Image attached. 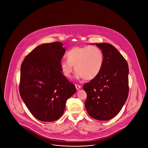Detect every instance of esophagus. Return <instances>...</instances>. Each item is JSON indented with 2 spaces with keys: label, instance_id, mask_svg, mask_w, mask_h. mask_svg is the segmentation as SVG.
<instances>
[{
  "label": "esophagus",
  "instance_id": "obj_1",
  "mask_svg": "<svg viewBox=\"0 0 148 148\" xmlns=\"http://www.w3.org/2000/svg\"><path fill=\"white\" fill-rule=\"evenodd\" d=\"M75 87H76V89H77V90H80L81 89V86L80 85H75Z\"/></svg>",
  "mask_w": 148,
  "mask_h": 148
}]
</instances>
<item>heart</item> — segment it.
<instances>
[{
    "label": "heart",
    "instance_id": "heart-1",
    "mask_svg": "<svg viewBox=\"0 0 148 148\" xmlns=\"http://www.w3.org/2000/svg\"><path fill=\"white\" fill-rule=\"evenodd\" d=\"M66 58L68 60L61 61L60 68L67 78L71 77L75 69L78 79L92 80L100 73L104 63L103 53L95 46L74 47L68 51Z\"/></svg>",
    "mask_w": 148,
    "mask_h": 148
}]
</instances>
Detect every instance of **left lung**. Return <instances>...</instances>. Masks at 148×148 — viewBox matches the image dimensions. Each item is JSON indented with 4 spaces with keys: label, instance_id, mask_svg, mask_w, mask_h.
Segmentation results:
<instances>
[{
    "label": "left lung",
    "instance_id": "left-lung-1",
    "mask_svg": "<svg viewBox=\"0 0 148 148\" xmlns=\"http://www.w3.org/2000/svg\"><path fill=\"white\" fill-rule=\"evenodd\" d=\"M95 44L103 53L104 63L98 75L83 86L87 94L85 106L92 118L106 121L119 113L127 101L129 68L124 58L112 44Z\"/></svg>",
    "mask_w": 148,
    "mask_h": 148
}]
</instances>
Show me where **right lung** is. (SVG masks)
<instances>
[{
  "label": "right lung",
  "mask_w": 148,
  "mask_h": 148,
  "mask_svg": "<svg viewBox=\"0 0 148 148\" xmlns=\"http://www.w3.org/2000/svg\"><path fill=\"white\" fill-rule=\"evenodd\" d=\"M63 45L59 42L39 45L21 64L20 95L30 112L42 121L60 118L66 100L77 91L62 73Z\"/></svg>",
  "instance_id": "1"
}]
</instances>
